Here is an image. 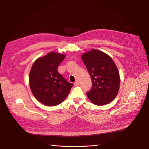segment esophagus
Instances as JSON below:
<instances>
[{"instance_id":"obj_1","label":"esophagus","mask_w":149,"mask_h":149,"mask_svg":"<svg viewBox=\"0 0 149 149\" xmlns=\"http://www.w3.org/2000/svg\"><path fill=\"white\" fill-rule=\"evenodd\" d=\"M79 84H80V82H79V80H76L75 81V83H74V85L75 86H79Z\"/></svg>"}]
</instances>
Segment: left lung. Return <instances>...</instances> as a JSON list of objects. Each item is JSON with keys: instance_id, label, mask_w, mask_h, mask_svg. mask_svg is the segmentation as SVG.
<instances>
[{"instance_id": "obj_1", "label": "left lung", "mask_w": 149, "mask_h": 149, "mask_svg": "<svg viewBox=\"0 0 149 149\" xmlns=\"http://www.w3.org/2000/svg\"><path fill=\"white\" fill-rule=\"evenodd\" d=\"M81 58L92 81L91 90L86 94L94 104L102 106L112 101L118 94L120 78L112 58L106 53L92 49L81 55Z\"/></svg>"}]
</instances>
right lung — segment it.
<instances>
[{
	"mask_svg": "<svg viewBox=\"0 0 149 149\" xmlns=\"http://www.w3.org/2000/svg\"><path fill=\"white\" fill-rule=\"evenodd\" d=\"M63 54L49 52L38 58L29 72L30 89L35 98L48 106H57L68 97L73 84L58 72V66L64 60Z\"/></svg>",
	"mask_w": 149,
	"mask_h": 149,
	"instance_id": "add662e5",
	"label": "right lung"
}]
</instances>
